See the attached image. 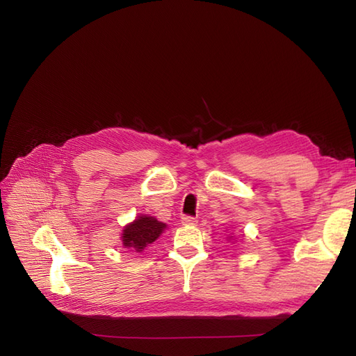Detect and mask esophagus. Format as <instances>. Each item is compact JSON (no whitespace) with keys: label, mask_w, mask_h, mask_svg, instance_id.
<instances>
[{"label":"esophagus","mask_w":356,"mask_h":356,"mask_svg":"<svg viewBox=\"0 0 356 356\" xmlns=\"http://www.w3.org/2000/svg\"><path fill=\"white\" fill-rule=\"evenodd\" d=\"M181 222L184 225H195L197 224V220L195 217H190V215H184V217L181 218Z\"/></svg>","instance_id":"obj_1"}]
</instances>
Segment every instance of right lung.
Instances as JSON below:
<instances>
[{
  "label": "right lung",
  "instance_id": "add662e5",
  "mask_svg": "<svg viewBox=\"0 0 356 356\" xmlns=\"http://www.w3.org/2000/svg\"><path fill=\"white\" fill-rule=\"evenodd\" d=\"M165 229V222H160L148 215H139L135 221L123 229L122 243L131 252H143L149 243H153L163 233Z\"/></svg>",
  "mask_w": 356,
  "mask_h": 356
}]
</instances>
